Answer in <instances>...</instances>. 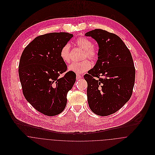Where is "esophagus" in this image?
Listing matches in <instances>:
<instances>
[{
	"instance_id": "esophagus-1",
	"label": "esophagus",
	"mask_w": 155,
	"mask_h": 155,
	"mask_svg": "<svg viewBox=\"0 0 155 155\" xmlns=\"http://www.w3.org/2000/svg\"><path fill=\"white\" fill-rule=\"evenodd\" d=\"M81 78H82V76H81V75L78 74H76V79H77V80L81 79Z\"/></svg>"
}]
</instances>
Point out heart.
I'll use <instances>...</instances> for the list:
<instances>
[{"label":"heart","instance_id":"heart-1","mask_svg":"<svg viewBox=\"0 0 155 155\" xmlns=\"http://www.w3.org/2000/svg\"><path fill=\"white\" fill-rule=\"evenodd\" d=\"M76 44L78 47L84 51L83 59L86 57L91 60H95L97 57V52L92 47V42L87 38H80L76 41ZM60 57L62 60L66 63L70 62V45L67 44L63 46L60 51ZM91 67V64L88 60H84L81 62L73 63L68 66V70L78 74L83 73Z\"/></svg>","mask_w":155,"mask_h":155}]
</instances>
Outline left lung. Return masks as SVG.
<instances>
[{
  "label": "left lung",
  "instance_id": "obj_1",
  "mask_svg": "<svg viewBox=\"0 0 155 155\" xmlns=\"http://www.w3.org/2000/svg\"><path fill=\"white\" fill-rule=\"evenodd\" d=\"M85 35L95 40L99 48L95 65L84 76L89 106L97 115L108 116L122 108L131 97L135 75L131 54L115 34L95 29Z\"/></svg>",
  "mask_w": 155,
  "mask_h": 155
}]
</instances>
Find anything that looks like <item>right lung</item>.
Wrapping results in <instances>:
<instances>
[{
  "label": "right lung",
  "mask_w": 155,
  "mask_h": 155,
  "mask_svg": "<svg viewBox=\"0 0 155 155\" xmlns=\"http://www.w3.org/2000/svg\"><path fill=\"white\" fill-rule=\"evenodd\" d=\"M73 37L66 32L51 33L36 37L22 52L19 77L27 101L49 116L61 113L67 104V92L76 82V74L68 71L60 57L64 45Z\"/></svg>",
  "instance_id": "add662e5"
}]
</instances>
